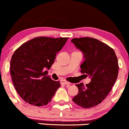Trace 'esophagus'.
<instances>
[{"mask_svg": "<svg viewBox=\"0 0 129 129\" xmlns=\"http://www.w3.org/2000/svg\"><path fill=\"white\" fill-rule=\"evenodd\" d=\"M61 83L62 84H63V85H70V83H69L68 81H66V80H61Z\"/></svg>", "mask_w": 129, "mask_h": 129, "instance_id": "obj_1", "label": "esophagus"}]
</instances>
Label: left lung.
<instances>
[{"label": "left lung", "mask_w": 129, "mask_h": 129, "mask_svg": "<svg viewBox=\"0 0 129 129\" xmlns=\"http://www.w3.org/2000/svg\"><path fill=\"white\" fill-rule=\"evenodd\" d=\"M71 41L83 54L81 72L91 78L85 86L82 83L76 85L79 91L73 101L82 108L93 107L106 98L115 83L118 73L117 56L107 44L94 38H73Z\"/></svg>", "instance_id": "1"}]
</instances>
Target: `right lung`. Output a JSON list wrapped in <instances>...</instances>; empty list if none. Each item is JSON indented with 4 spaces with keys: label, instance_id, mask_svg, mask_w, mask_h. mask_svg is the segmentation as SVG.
I'll return each mask as SVG.
<instances>
[{
    "label": "right lung",
    "instance_id": "1",
    "mask_svg": "<svg viewBox=\"0 0 129 129\" xmlns=\"http://www.w3.org/2000/svg\"><path fill=\"white\" fill-rule=\"evenodd\" d=\"M68 38L38 37L28 41L16 49L11 61L14 86L22 99L34 106H44L60 86L48 74L57 53L61 50Z\"/></svg>",
    "mask_w": 129,
    "mask_h": 129
}]
</instances>
